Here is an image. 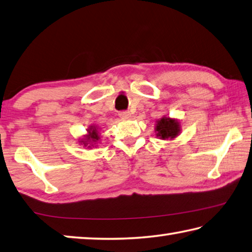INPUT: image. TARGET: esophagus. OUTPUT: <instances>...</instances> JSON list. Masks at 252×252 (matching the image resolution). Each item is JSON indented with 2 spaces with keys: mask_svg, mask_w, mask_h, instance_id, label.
<instances>
[{
  "mask_svg": "<svg viewBox=\"0 0 252 252\" xmlns=\"http://www.w3.org/2000/svg\"><path fill=\"white\" fill-rule=\"evenodd\" d=\"M118 115H119V117L123 119H127L130 117V113L128 112V110H122V112L118 113Z\"/></svg>",
  "mask_w": 252,
  "mask_h": 252,
  "instance_id": "obj_1",
  "label": "esophagus"
}]
</instances>
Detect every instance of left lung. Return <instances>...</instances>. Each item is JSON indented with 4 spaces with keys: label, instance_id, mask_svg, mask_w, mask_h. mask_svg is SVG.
Segmentation results:
<instances>
[{
    "label": "left lung",
    "instance_id": "8db88e82",
    "mask_svg": "<svg viewBox=\"0 0 252 252\" xmlns=\"http://www.w3.org/2000/svg\"><path fill=\"white\" fill-rule=\"evenodd\" d=\"M155 131L157 137L160 139H173L179 134L180 125L176 119L162 117L160 121L157 122Z\"/></svg>",
    "mask_w": 252,
    "mask_h": 252
}]
</instances>
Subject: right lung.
I'll list each match as a JSON object with an SVG mask.
<instances>
[{"mask_svg":"<svg viewBox=\"0 0 252 252\" xmlns=\"http://www.w3.org/2000/svg\"><path fill=\"white\" fill-rule=\"evenodd\" d=\"M99 139V135H98V131H97L96 127L95 126H91L90 129H88V135L86 136V138L84 140H81V143L84 144V146H86V145L90 144L91 146H93L92 144H95L97 140ZM88 146V147H91Z\"/></svg>","mask_w":252,"mask_h":252,"instance_id":"1","label":"right lung"}]
</instances>
